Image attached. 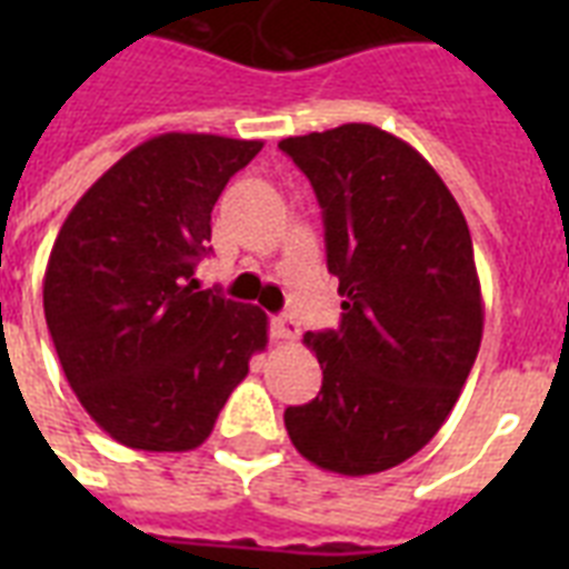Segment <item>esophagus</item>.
Returning a JSON list of instances; mask_svg holds the SVG:
<instances>
[{
	"mask_svg": "<svg viewBox=\"0 0 569 569\" xmlns=\"http://www.w3.org/2000/svg\"><path fill=\"white\" fill-rule=\"evenodd\" d=\"M301 333V325L292 319V316H277L271 319V337L280 339V342H292Z\"/></svg>",
	"mask_w": 569,
	"mask_h": 569,
	"instance_id": "34e87169",
	"label": "esophagus"
}]
</instances>
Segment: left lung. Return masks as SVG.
<instances>
[{
  "mask_svg": "<svg viewBox=\"0 0 569 569\" xmlns=\"http://www.w3.org/2000/svg\"><path fill=\"white\" fill-rule=\"evenodd\" d=\"M325 214L342 321L307 333L321 392L286 407L303 458L375 476L413 458L449 419L476 363L485 301L458 200L419 150L372 123L280 141Z\"/></svg>",
  "mask_w": 569,
  "mask_h": 569,
  "instance_id": "left-lung-1",
  "label": "left lung"
}]
</instances>
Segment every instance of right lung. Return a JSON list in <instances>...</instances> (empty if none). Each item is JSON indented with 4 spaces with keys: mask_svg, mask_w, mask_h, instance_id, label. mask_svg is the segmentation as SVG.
Returning <instances> with one entry per match:
<instances>
[{
    "mask_svg": "<svg viewBox=\"0 0 569 569\" xmlns=\"http://www.w3.org/2000/svg\"><path fill=\"white\" fill-rule=\"evenodd\" d=\"M262 141L164 132L111 164L58 230L43 316L93 422L144 451H191L266 351L268 316L200 289L212 206Z\"/></svg>",
    "mask_w": 569,
    "mask_h": 569,
    "instance_id": "1",
    "label": "right lung"
}]
</instances>
